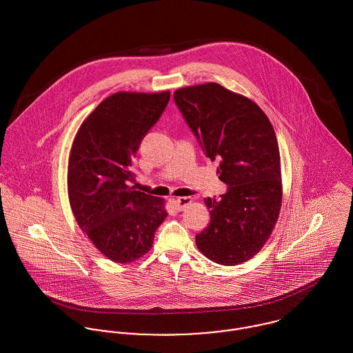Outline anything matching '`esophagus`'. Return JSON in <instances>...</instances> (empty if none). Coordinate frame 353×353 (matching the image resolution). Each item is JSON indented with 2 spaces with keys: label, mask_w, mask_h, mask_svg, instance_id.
<instances>
[{
  "label": "esophagus",
  "mask_w": 353,
  "mask_h": 353,
  "mask_svg": "<svg viewBox=\"0 0 353 353\" xmlns=\"http://www.w3.org/2000/svg\"><path fill=\"white\" fill-rule=\"evenodd\" d=\"M192 197H179V199H176L175 201H174V205H175V208H176V210H183L188 205H190L192 203Z\"/></svg>",
  "instance_id": "34e87169"
}]
</instances>
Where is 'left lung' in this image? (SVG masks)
Masks as SVG:
<instances>
[{"instance_id": "obj_1", "label": "left lung", "mask_w": 353, "mask_h": 353, "mask_svg": "<svg viewBox=\"0 0 353 353\" xmlns=\"http://www.w3.org/2000/svg\"><path fill=\"white\" fill-rule=\"evenodd\" d=\"M174 101L205 154L219 161V179L228 186L221 199L203 200L210 223L196 245L216 263L246 262L269 239L281 208L274 129L256 103L217 83L179 88Z\"/></svg>"}]
</instances>
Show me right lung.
Wrapping results in <instances>:
<instances>
[{
    "mask_svg": "<svg viewBox=\"0 0 353 353\" xmlns=\"http://www.w3.org/2000/svg\"><path fill=\"white\" fill-rule=\"evenodd\" d=\"M170 91L117 92L85 118L72 144L68 196L79 227L99 252L130 263L151 250L167 217L163 199L134 190L132 161L170 101Z\"/></svg>",
    "mask_w": 353,
    "mask_h": 353,
    "instance_id": "obj_1",
    "label": "right lung"
}]
</instances>
